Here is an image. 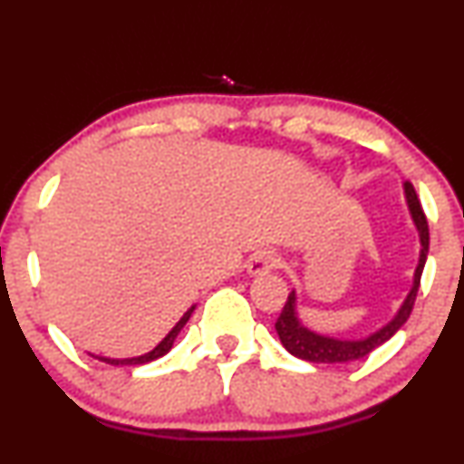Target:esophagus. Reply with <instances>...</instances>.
<instances>
[{"mask_svg": "<svg viewBox=\"0 0 464 464\" xmlns=\"http://www.w3.org/2000/svg\"><path fill=\"white\" fill-rule=\"evenodd\" d=\"M278 266V256L272 250H256V253L250 256L246 264V272L250 276H261L266 272L275 270Z\"/></svg>", "mask_w": 464, "mask_h": 464, "instance_id": "esophagus-1", "label": "esophagus"}]
</instances>
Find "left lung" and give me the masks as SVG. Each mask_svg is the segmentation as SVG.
<instances>
[{
	"instance_id": "1",
	"label": "left lung",
	"mask_w": 464,
	"mask_h": 464,
	"mask_svg": "<svg viewBox=\"0 0 464 464\" xmlns=\"http://www.w3.org/2000/svg\"><path fill=\"white\" fill-rule=\"evenodd\" d=\"M404 197L406 205H409L411 218L415 222L417 231H420V264L415 267V276H412V287L409 295L404 298V303L398 309V314L393 315L392 322L384 324L382 328H378L376 333L367 334V337L361 339H337L331 337V334H322L306 328L303 322H300L298 311H295V292L287 295V303L283 306L281 315L275 324L278 339L285 345L289 354L298 356V359L309 361V362H350V361H361L365 359L367 354L373 353L376 348H381L384 342L393 337L395 333L404 326V322L411 317L412 304H415L417 292H420V281L423 266H426L428 256V244H430V233H428V220L426 214H423L420 198H417L415 188H412L411 181H404Z\"/></svg>"
}]
</instances>
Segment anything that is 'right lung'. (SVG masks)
Segmentation results:
<instances>
[{
	"mask_svg": "<svg viewBox=\"0 0 464 464\" xmlns=\"http://www.w3.org/2000/svg\"><path fill=\"white\" fill-rule=\"evenodd\" d=\"M192 311H194V306H189L186 314H183L181 320H179L175 326H172V331L166 334V337L161 339V342L155 345V348L150 350V353L142 354V356H133V359H108V356H97V359L103 361V362H110V365H144V362H150V361L160 359V356H164L166 353H170L172 343H175V339H177V334L181 333V328L188 324L189 315H192Z\"/></svg>",
	"mask_w": 464,
	"mask_h": 464,
	"instance_id": "1",
	"label": "right lung"
}]
</instances>
